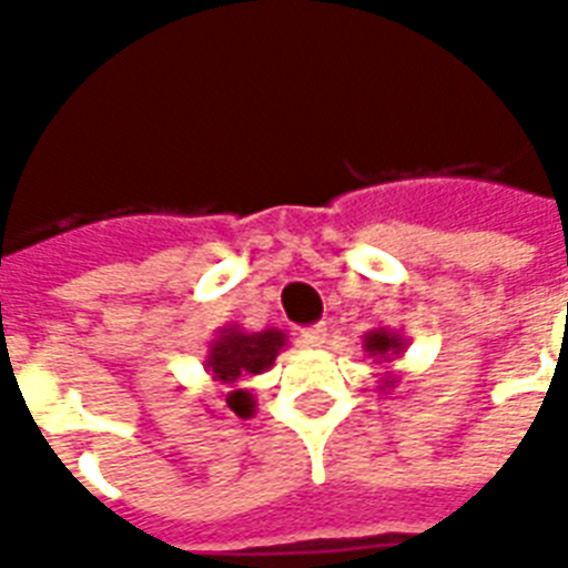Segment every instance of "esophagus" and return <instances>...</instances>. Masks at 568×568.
Returning <instances> with one entry per match:
<instances>
[{
	"label": "esophagus",
	"instance_id": "1",
	"mask_svg": "<svg viewBox=\"0 0 568 568\" xmlns=\"http://www.w3.org/2000/svg\"><path fill=\"white\" fill-rule=\"evenodd\" d=\"M324 342H327V327H324V324H312V327L301 329V345L303 347L315 351V347H324Z\"/></svg>",
	"mask_w": 568,
	"mask_h": 568
}]
</instances>
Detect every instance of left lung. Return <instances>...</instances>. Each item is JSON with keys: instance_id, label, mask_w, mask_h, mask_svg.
Wrapping results in <instances>:
<instances>
[{"instance_id": "8db88e82", "label": "left lung", "mask_w": 568, "mask_h": 568, "mask_svg": "<svg viewBox=\"0 0 568 568\" xmlns=\"http://www.w3.org/2000/svg\"><path fill=\"white\" fill-rule=\"evenodd\" d=\"M365 351H368V356H374V359H383V363H392L395 356H400V351H404V338L397 336V333H392V329L379 327V329H372V333H365ZM397 379L392 377H383V386H395Z\"/></svg>"}]
</instances>
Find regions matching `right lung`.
<instances>
[{"label":"right lung","mask_w":568,"mask_h":568,"mask_svg":"<svg viewBox=\"0 0 568 568\" xmlns=\"http://www.w3.org/2000/svg\"><path fill=\"white\" fill-rule=\"evenodd\" d=\"M285 347V333L280 329H262V333H244L239 327H223L214 338L205 356V372L217 383H239L244 377L267 372L274 365L276 354ZM226 409L239 418H250L256 404L244 388H232L226 395Z\"/></svg>","instance_id":"obj_1"}]
</instances>
